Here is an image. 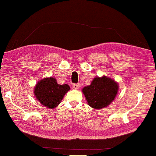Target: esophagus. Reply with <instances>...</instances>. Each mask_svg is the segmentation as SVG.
<instances>
[{
  "label": "esophagus",
  "instance_id": "esophagus-1",
  "mask_svg": "<svg viewBox=\"0 0 156 156\" xmlns=\"http://www.w3.org/2000/svg\"><path fill=\"white\" fill-rule=\"evenodd\" d=\"M73 87L75 89V90H78V89L80 87V85H79V84H73Z\"/></svg>",
  "mask_w": 156,
  "mask_h": 156
}]
</instances>
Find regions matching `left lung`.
Returning <instances> with one entry per match:
<instances>
[{
  "label": "left lung",
  "mask_w": 156,
  "mask_h": 156,
  "mask_svg": "<svg viewBox=\"0 0 156 156\" xmlns=\"http://www.w3.org/2000/svg\"><path fill=\"white\" fill-rule=\"evenodd\" d=\"M119 91V84L112 78L105 76L96 77L90 85L83 87L87 104L96 110L103 109L115 100Z\"/></svg>",
  "instance_id": "left-lung-1"
}]
</instances>
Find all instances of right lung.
<instances>
[{
	"instance_id": "add662e5",
	"label": "right lung",
	"mask_w": 156,
	"mask_h": 156,
	"mask_svg": "<svg viewBox=\"0 0 156 156\" xmlns=\"http://www.w3.org/2000/svg\"><path fill=\"white\" fill-rule=\"evenodd\" d=\"M70 90L67 84L59 85L55 78L48 77L38 81L34 89V94L41 105L48 109H54Z\"/></svg>"
}]
</instances>
